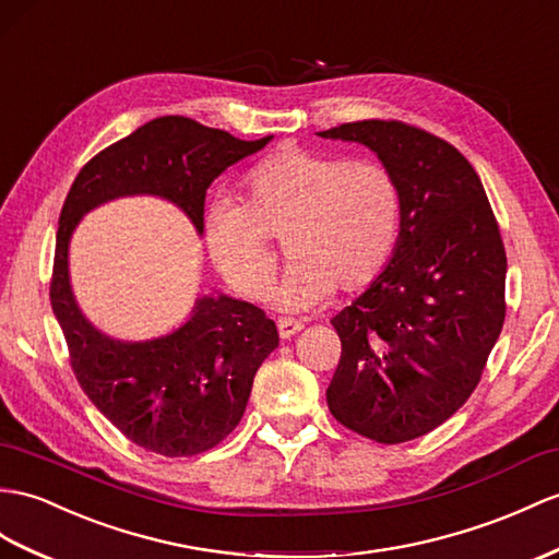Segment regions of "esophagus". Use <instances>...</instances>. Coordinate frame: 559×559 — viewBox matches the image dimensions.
Instances as JSON below:
<instances>
[{
    "label": "esophagus",
    "instance_id": "34e87169",
    "mask_svg": "<svg viewBox=\"0 0 559 559\" xmlns=\"http://www.w3.org/2000/svg\"><path fill=\"white\" fill-rule=\"evenodd\" d=\"M301 330H304V322L289 320V318H282V320H277V332H280V336H282V338H289V336L298 334Z\"/></svg>",
    "mask_w": 559,
    "mask_h": 559
}]
</instances>
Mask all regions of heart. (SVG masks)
<instances>
[{
    "label": "heart",
    "mask_w": 559,
    "mask_h": 559,
    "mask_svg": "<svg viewBox=\"0 0 559 559\" xmlns=\"http://www.w3.org/2000/svg\"><path fill=\"white\" fill-rule=\"evenodd\" d=\"M243 201L217 199L203 215L213 265L239 296L263 301L275 277L270 237L292 258L275 292L280 310L322 306L386 270L401 233V189L379 160L284 146L247 175Z\"/></svg>",
    "instance_id": "1"
}]
</instances>
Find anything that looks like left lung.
Listing matches in <instances>:
<instances>
[{"label": "left lung", "mask_w": 559, "mask_h": 559, "mask_svg": "<svg viewBox=\"0 0 559 559\" xmlns=\"http://www.w3.org/2000/svg\"><path fill=\"white\" fill-rule=\"evenodd\" d=\"M365 144L401 189L386 270L332 318L342 358L330 413L377 443H403L455 415L506 322L508 258L491 203L453 144L401 120L318 132Z\"/></svg>", "instance_id": "left-lung-1"}]
</instances>
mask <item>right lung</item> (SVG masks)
Wrapping results in <instances>:
<instances>
[{
	"label": "right lung",
	"mask_w": 559,
	"mask_h": 559,
	"mask_svg": "<svg viewBox=\"0 0 559 559\" xmlns=\"http://www.w3.org/2000/svg\"><path fill=\"white\" fill-rule=\"evenodd\" d=\"M270 140L243 142L185 116L154 118L85 163L63 201L49 287L53 316L78 384L144 451L189 457L221 443L247 411L258 367L280 344L277 326L258 306L217 294L201 296L189 320L166 336H106L75 304L71 237L87 211L134 194L168 199L203 235L211 182Z\"/></svg>",
	"instance_id": "obj_1"
}]
</instances>
